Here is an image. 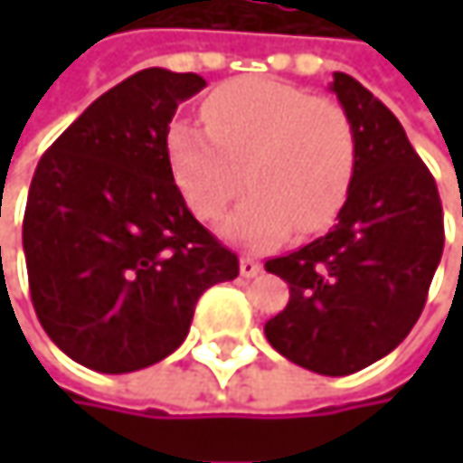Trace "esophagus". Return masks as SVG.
<instances>
[{
  "label": "esophagus",
  "mask_w": 463,
  "mask_h": 463,
  "mask_svg": "<svg viewBox=\"0 0 463 463\" xmlns=\"http://www.w3.org/2000/svg\"><path fill=\"white\" fill-rule=\"evenodd\" d=\"M260 273H262V265L254 257H241V276L243 279H254Z\"/></svg>",
  "instance_id": "34e87169"
}]
</instances>
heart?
I'll return each instance as SVG.
<instances>
[{
    "mask_svg": "<svg viewBox=\"0 0 463 463\" xmlns=\"http://www.w3.org/2000/svg\"><path fill=\"white\" fill-rule=\"evenodd\" d=\"M203 120L206 131L176 120L165 137L174 182L195 217H220L243 182L251 193L220 225L232 243L270 249L295 228L324 231L337 217L356 163L354 126L337 101L246 77L206 99Z\"/></svg>",
    "mask_w": 463,
    "mask_h": 463,
    "instance_id": "obj_1",
    "label": "heart"
}]
</instances>
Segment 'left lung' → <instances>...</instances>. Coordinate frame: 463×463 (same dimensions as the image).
I'll use <instances>...</instances> for the list:
<instances>
[{
    "label": "left lung",
    "instance_id": "1",
    "mask_svg": "<svg viewBox=\"0 0 463 463\" xmlns=\"http://www.w3.org/2000/svg\"><path fill=\"white\" fill-rule=\"evenodd\" d=\"M329 90L354 126V176L332 231L265 262L289 284V303L268 319L265 337L306 370L351 375L413 329L445 228L434 176L392 109L343 71Z\"/></svg>",
    "mask_w": 463,
    "mask_h": 463
}]
</instances>
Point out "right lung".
<instances>
[{"mask_svg": "<svg viewBox=\"0 0 463 463\" xmlns=\"http://www.w3.org/2000/svg\"><path fill=\"white\" fill-rule=\"evenodd\" d=\"M206 88L160 66L99 96L34 171L24 254L37 319L77 364L120 375L174 354L198 298L238 257L187 209L165 152L176 107Z\"/></svg>", "mask_w": 463, "mask_h": 463, "instance_id": "obj_1", "label": "right lung"}]
</instances>
